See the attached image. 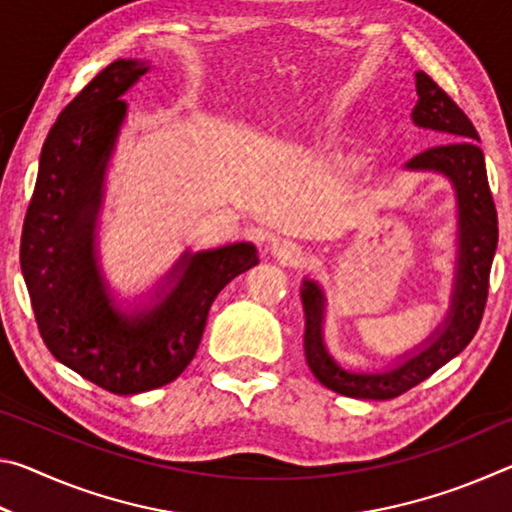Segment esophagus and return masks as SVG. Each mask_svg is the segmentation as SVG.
Returning <instances> with one entry per match:
<instances>
[{"label": "esophagus", "instance_id": "esophagus-1", "mask_svg": "<svg viewBox=\"0 0 512 512\" xmlns=\"http://www.w3.org/2000/svg\"><path fill=\"white\" fill-rule=\"evenodd\" d=\"M273 248H275L277 257H291V255L300 253V248L296 244H291V241H275Z\"/></svg>", "mask_w": 512, "mask_h": 512}]
</instances>
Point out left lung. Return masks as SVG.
<instances>
[{
	"instance_id": "8db88e82",
	"label": "left lung",
	"mask_w": 512,
	"mask_h": 512,
	"mask_svg": "<svg viewBox=\"0 0 512 512\" xmlns=\"http://www.w3.org/2000/svg\"><path fill=\"white\" fill-rule=\"evenodd\" d=\"M418 103L411 112L415 126L438 131L447 144L433 146L404 164L411 171H436L449 178L458 205V259L452 305L447 318L436 327L415 352H406L397 366L379 372H352L341 368L325 348L323 311L325 293L314 280L302 284L305 307V357L307 366L329 391L357 400H393L420 381L431 377L474 339L481 325L492 257L497 250V210L492 201L488 173H485L479 133L465 112L449 99V94L424 72L415 74Z\"/></svg>"
}]
</instances>
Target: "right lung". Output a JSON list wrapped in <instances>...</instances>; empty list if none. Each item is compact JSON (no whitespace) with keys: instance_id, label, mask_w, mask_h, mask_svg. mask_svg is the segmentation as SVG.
I'll list each match as a JSON object with an SVG mask.
<instances>
[{"instance_id":"add662e5","label":"right lung","mask_w":512,"mask_h":512,"mask_svg":"<svg viewBox=\"0 0 512 512\" xmlns=\"http://www.w3.org/2000/svg\"><path fill=\"white\" fill-rule=\"evenodd\" d=\"M146 72L144 60L119 58L60 112L42 146L20 246L49 352L115 395L153 391L176 379L194 359L214 298L259 262L248 241L185 253L169 273L176 284L160 302L133 314L115 305L94 257V225L128 110L121 94Z\"/></svg>"}]
</instances>
